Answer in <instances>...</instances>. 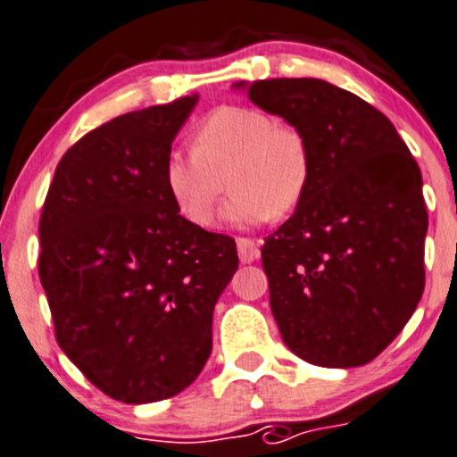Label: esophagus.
Returning <instances> with one entry per match:
<instances>
[{
    "label": "esophagus",
    "instance_id": "obj_1",
    "mask_svg": "<svg viewBox=\"0 0 457 457\" xmlns=\"http://www.w3.org/2000/svg\"><path fill=\"white\" fill-rule=\"evenodd\" d=\"M237 250L241 263H253L259 259V245L253 238H237Z\"/></svg>",
    "mask_w": 457,
    "mask_h": 457
}]
</instances>
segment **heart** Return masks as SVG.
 Here are the masks:
<instances>
[{"mask_svg": "<svg viewBox=\"0 0 457 457\" xmlns=\"http://www.w3.org/2000/svg\"><path fill=\"white\" fill-rule=\"evenodd\" d=\"M234 195L228 220L238 228L287 216L302 203L311 182V151L295 126L279 123L262 108L228 105L204 117L191 151H173L164 162V182L178 212L209 228L225 194V173Z\"/></svg>", "mask_w": 457, "mask_h": 457, "instance_id": "heart-1", "label": "heart"}]
</instances>
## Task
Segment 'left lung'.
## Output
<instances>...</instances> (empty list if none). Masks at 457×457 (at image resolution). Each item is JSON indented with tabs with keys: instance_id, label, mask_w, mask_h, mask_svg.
Instances as JSON below:
<instances>
[{
	"instance_id": "8db88e82",
	"label": "left lung",
	"mask_w": 457,
	"mask_h": 457,
	"mask_svg": "<svg viewBox=\"0 0 457 457\" xmlns=\"http://www.w3.org/2000/svg\"><path fill=\"white\" fill-rule=\"evenodd\" d=\"M248 99L295 126L311 151L304 198L262 248L281 338L306 363H370L424 293L420 166L386 114L327 80H254Z\"/></svg>"
}]
</instances>
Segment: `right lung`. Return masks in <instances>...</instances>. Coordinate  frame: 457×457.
Returning a JSON list of instances; mask_svg holds the SVG:
<instances>
[{
  "label": "right lung",
  "mask_w": 457,
  "mask_h": 457,
  "mask_svg": "<svg viewBox=\"0 0 457 457\" xmlns=\"http://www.w3.org/2000/svg\"><path fill=\"white\" fill-rule=\"evenodd\" d=\"M198 96L121 114L55 166L40 216V272L55 340L123 403L176 396L212 353L237 243L180 216L164 162Z\"/></svg>",
  "instance_id": "obj_1"
}]
</instances>
